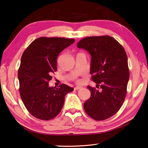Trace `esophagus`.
Listing matches in <instances>:
<instances>
[{"mask_svg":"<svg viewBox=\"0 0 148 148\" xmlns=\"http://www.w3.org/2000/svg\"><path fill=\"white\" fill-rule=\"evenodd\" d=\"M81 88V87H75V90H79Z\"/></svg>","mask_w":148,"mask_h":148,"instance_id":"1","label":"esophagus"}]
</instances>
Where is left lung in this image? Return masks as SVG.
Segmentation results:
<instances>
[{
    "label": "left lung",
    "instance_id": "left-lung-1",
    "mask_svg": "<svg viewBox=\"0 0 148 148\" xmlns=\"http://www.w3.org/2000/svg\"><path fill=\"white\" fill-rule=\"evenodd\" d=\"M77 47L91 55V79L100 88L87 86L91 97L83 104L85 112L97 121L110 118L119 110L127 94L130 70L125 49L108 35L85 37Z\"/></svg>",
    "mask_w": 148,
    "mask_h": 148
}]
</instances>
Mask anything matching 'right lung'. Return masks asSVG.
Wrapping results in <instances>:
<instances>
[{"label": "right lung", "instance_id": "1", "mask_svg": "<svg viewBox=\"0 0 148 148\" xmlns=\"http://www.w3.org/2000/svg\"><path fill=\"white\" fill-rule=\"evenodd\" d=\"M75 42L73 38L40 37L25 49L18 71L19 92L28 111L42 120L53 119L61 111L66 94L74 90L65 84L49 87L57 71V58Z\"/></svg>", "mask_w": 148, "mask_h": 148}]
</instances>
